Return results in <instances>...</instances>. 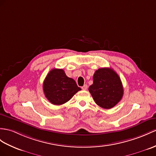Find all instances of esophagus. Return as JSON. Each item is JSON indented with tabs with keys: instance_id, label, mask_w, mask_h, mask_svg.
Segmentation results:
<instances>
[{
	"instance_id": "esophagus-1",
	"label": "esophagus",
	"mask_w": 156,
	"mask_h": 156,
	"mask_svg": "<svg viewBox=\"0 0 156 156\" xmlns=\"http://www.w3.org/2000/svg\"><path fill=\"white\" fill-rule=\"evenodd\" d=\"M87 87H88V86H87V85H84L83 87H82V89L83 90H87Z\"/></svg>"
}]
</instances>
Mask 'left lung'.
<instances>
[{
  "label": "left lung",
  "instance_id": "obj_1",
  "mask_svg": "<svg viewBox=\"0 0 156 156\" xmlns=\"http://www.w3.org/2000/svg\"><path fill=\"white\" fill-rule=\"evenodd\" d=\"M89 90L96 104L109 109L115 107L123 97V86L116 72L111 68H100L94 72L93 83Z\"/></svg>",
  "mask_w": 156,
  "mask_h": 156
}]
</instances>
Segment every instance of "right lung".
I'll use <instances>...</instances> for the list:
<instances>
[{"instance_id": "1", "label": "right lung", "mask_w": 156, "mask_h": 156, "mask_svg": "<svg viewBox=\"0 0 156 156\" xmlns=\"http://www.w3.org/2000/svg\"><path fill=\"white\" fill-rule=\"evenodd\" d=\"M43 90L51 104L60 105L69 101L81 88L74 79L67 77L63 69H53L44 79Z\"/></svg>"}]
</instances>
